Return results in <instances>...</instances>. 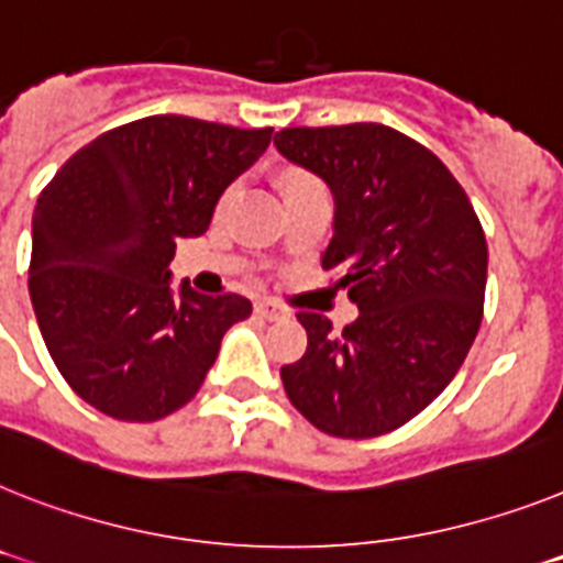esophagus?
<instances>
[{"label":"esophagus","mask_w":563,"mask_h":563,"mask_svg":"<svg viewBox=\"0 0 563 563\" xmlns=\"http://www.w3.org/2000/svg\"><path fill=\"white\" fill-rule=\"evenodd\" d=\"M254 311H257L263 320H286V318H289V311L283 309V306L272 303V300H260V303L254 306Z\"/></svg>","instance_id":"esophagus-1"}]
</instances>
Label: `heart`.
<instances>
[{"label":"heart","instance_id":"1","mask_svg":"<svg viewBox=\"0 0 563 563\" xmlns=\"http://www.w3.org/2000/svg\"><path fill=\"white\" fill-rule=\"evenodd\" d=\"M311 179H314V177H309V174H300V172L289 174V177H286V188L303 186V183H311ZM234 191H238V186H231L229 191H225V200H229V197H231V194H234Z\"/></svg>","mask_w":563,"mask_h":563}]
</instances>
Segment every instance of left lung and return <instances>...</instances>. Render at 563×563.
I'll list each match as a JSON object with an SVG mask.
<instances>
[{"mask_svg":"<svg viewBox=\"0 0 563 563\" xmlns=\"http://www.w3.org/2000/svg\"><path fill=\"white\" fill-rule=\"evenodd\" d=\"M274 145L334 197L325 272L357 320L300 311L309 346L280 377L295 409L334 438H375L423 412L478 334L486 238L470 197L432 151L377 122L283 129Z\"/></svg>","mask_w":563,"mask_h":563,"instance_id":"8db88e82","label":"left lung"}]
</instances>
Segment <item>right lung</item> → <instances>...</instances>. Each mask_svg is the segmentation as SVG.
<instances>
[{
    "mask_svg": "<svg viewBox=\"0 0 563 563\" xmlns=\"http://www.w3.org/2000/svg\"><path fill=\"white\" fill-rule=\"evenodd\" d=\"M272 143L159 113L106 131L56 172L33 209L31 303L59 375L108 418L148 423L200 391L220 340L252 314L240 295L172 286L179 240Z\"/></svg>",
    "mask_w": 563,
    "mask_h": 563,
    "instance_id": "1",
    "label": "right lung"
}]
</instances>
